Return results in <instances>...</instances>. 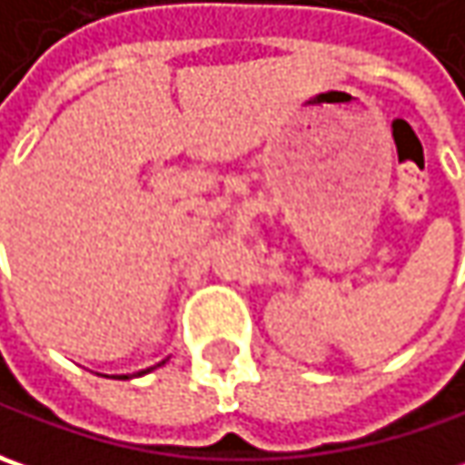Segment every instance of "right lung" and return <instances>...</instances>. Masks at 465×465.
<instances>
[{
    "label": "right lung",
    "mask_w": 465,
    "mask_h": 465,
    "mask_svg": "<svg viewBox=\"0 0 465 465\" xmlns=\"http://www.w3.org/2000/svg\"><path fill=\"white\" fill-rule=\"evenodd\" d=\"M161 364H166V361H161ZM161 364H155V367H161ZM155 367H151V370H155ZM151 370H143V372H137V377L145 372H151ZM130 377H134V374H114V380H130Z\"/></svg>",
    "instance_id": "obj_1"
}]
</instances>
